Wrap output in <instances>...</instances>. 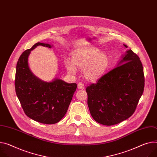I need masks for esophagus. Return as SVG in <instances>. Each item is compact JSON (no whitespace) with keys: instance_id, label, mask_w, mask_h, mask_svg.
Listing matches in <instances>:
<instances>
[{"instance_id":"1","label":"esophagus","mask_w":157,"mask_h":157,"mask_svg":"<svg viewBox=\"0 0 157 157\" xmlns=\"http://www.w3.org/2000/svg\"><path fill=\"white\" fill-rule=\"evenodd\" d=\"M77 87L78 89H83L84 88H85V86H84V85L82 83L79 82L77 85Z\"/></svg>"}]
</instances>
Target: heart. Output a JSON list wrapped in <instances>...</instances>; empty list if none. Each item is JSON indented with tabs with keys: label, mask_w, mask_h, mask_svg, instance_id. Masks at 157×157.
<instances>
[{
	"label": "heart",
	"mask_w": 157,
	"mask_h": 157,
	"mask_svg": "<svg viewBox=\"0 0 157 157\" xmlns=\"http://www.w3.org/2000/svg\"><path fill=\"white\" fill-rule=\"evenodd\" d=\"M109 64L107 55L94 47L75 50L71 54V60L65 59V66L68 73L74 74L77 68H83L84 77L90 81L101 78L105 73Z\"/></svg>",
	"instance_id": "1"
}]
</instances>
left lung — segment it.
<instances>
[{
	"mask_svg": "<svg viewBox=\"0 0 157 157\" xmlns=\"http://www.w3.org/2000/svg\"><path fill=\"white\" fill-rule=\"evenodd\" d=\"M144 86L142 63L138 56L129 50L117 67L86 88L92 117L105 126L127 119L135 113Z\"/></svg>",
	"mask_w": 157,
	"mask_h": 157,
	"instance_id": "8db88e82",
	"label": "left lung"
}]
</instances>
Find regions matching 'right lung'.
<instances>
[{
    "instance_id": "add662e5",
    "label": "right lung",
    "mask_w": 157,
    "mask_h": 157,
    "mask_svg": "<svg viewBox=\"0 0 157 157\" xmlns=\"http://www.w3.org/2000/svg\"><path fill=\"white\" fill-rule=\"evenodd\" d=\"M40 45L52 47L49 44L37 43L21 54L16 65L15 89L27 116L43 124H52L65 115L77 86L59 78L44 82L32 73L28 56L31 51Z\"/></svg>"
}]
</instances>
